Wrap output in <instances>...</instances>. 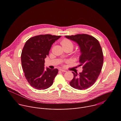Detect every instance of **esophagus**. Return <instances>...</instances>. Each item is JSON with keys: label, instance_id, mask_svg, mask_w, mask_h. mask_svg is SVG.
I'll return each instance as SVG.
<instances>
[{"label": "esophagus", "instance_id": "34e87169", "mask_svg": "<svg viewBox=\"0 0 121 121\" xmlns=\"http://www.w3.org/2000/svg\"><path fill=\"white\" fill-rule=\"evenodd\" d=\"M60 71H62V72H66V70H65V69H60Z\"/></svg>", "mask_w": 121, "mask_h": 121}]
</instances>
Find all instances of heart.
<instances>
[{
    "label": "heart",
    "instance_id": "1",
    "mask_svg": "<svg viewBox=\"0 0 121 121\" xmlns=\"http://www.w3.org/2000/svg\"><path fill=\"white\" fill-rule=\"evenodd\" d=\"M61 44L62 45L64 49H71L72 50L74 47V43H73L69 39H64L61 42ZM79 53H77L76 55L77 56H78L79 55Z\"/></svg>",
    "mask_w": 121,
    "mask_h": 121
}]
</instances>
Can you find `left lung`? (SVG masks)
Wrapping results in <instances>:
<instances>
[{
	"instance_id": "left-lung-1",
	"label": "left lung",
	"mask_w": 121,
	"mask_h": 121,
	"mask_svg": "<svg viewBox=\"0 0 121 121\" xmlns=\"http://www.w3.org/2000/svg\"><path fill=\"white\" fill-rule=\"evenodd\" d=\"M65 37L78 43L81 53L79 57L80 65L83 69L79 75L72 72L74 75L70 85L73 88L86 90L92 86L101 71L103 55L101 46L97 39L87 34H78Z\"/></svg>"
}]
</instances>
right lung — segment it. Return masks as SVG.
I'll return each instance as SVG.
<instances>
[{
	"instance_id": "1",
	"label": "right lung",
	"mask_w": 121,
	"mask_h": 121,
	"mask_svg": "<svg viewBox=\"0 0 121 121\" xmlns=\"http://www.w3.org/2000/svg\"><path fill=\"white\" fill-rule=\"evenodd\" d=\"M61 36L39 35L28 39L21 55L24 76L30 85L37 90H45L53 83L58 70L44 69V59L48 56L52 45Z\"/></svg>"
}]
</instances>
